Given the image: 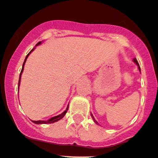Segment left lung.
<instances>
[{"label":"left lung","mask_w":158,"mask_h":158,"mask_svg":"<svg viewBox=\"0 0 158 158\" xmlns=\"http://www.w3.org/2000/svg\"><path fill=\"white\" fill-rule=\"evenodd\" d=\"M133 61L135 62V63L136 64L138 65V67H139V72H141V70H140V67H139V63H138V61H137V60H136V58H134V59H133ZM91 116H92V118H93V120H94V121L95 122V123H97V124H98V122L96 121V120H95V119L94 118V116H93V115L91 114Z\"/></svg>","instance_id":"left-lung-1"}]
</instances>
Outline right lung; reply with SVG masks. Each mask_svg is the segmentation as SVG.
Listing matches in <instances>:
<instances>
[{
    "mask_svg": "<svg viewBox=\"0 0 158 158\" xmlns=\"http://www.w3.org/2000/svg\"><path fill=\"white\" fill-rule=\"evenodd\" d=\"M41 43H42V42H38V44H37L36 45H35V46H37V45H40ZM35 49V47L33 49H31V52H30L29 53H28V54L27 55L26 58H25V60H24L23 64L22 70H21L20 75H19V84H18V86H19V85H20L21 76H22V73H23V69H24V64H25V63H26V60H27V57H28V56H29V55L31 54V52H33V51H34V49ZM19 87H18V88H19ZM68 110H69V106H68V107H67L66 110H65L64 112H63V113H62L61 114H60V115H58V116H53V117L50 118V119H49V120H37V121H34V120H32V122H33V123H36V124H42V123H54V122H56V121H58V120H61L62 118H63L64 116H65V114H66L67 111H68Z\"/></svg>",
    "mask_w": 158,
    "mask_h": 158,
    "instance_id": "right-lung-1",
    "label": "right lung"
}]
</instances>
